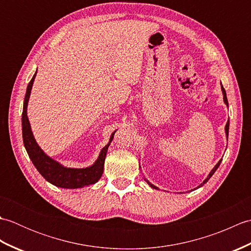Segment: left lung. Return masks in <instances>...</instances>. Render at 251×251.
Instances as JSON below:
<instances>
[{"label": "left lung", "instance_id": "8db88e82", "mask_svg": "<svg viewBox=\"0 0 251 251\" xmlns=\"http://www.w3.org/2000/svg\"><path fill=\"white\" fill-rule=\"evenodd\" d=\"M221 90H222V95H223V101H225V103L226 104V106H227V108H228V102H227V98H226V89L225 88H223V86H222V84H221ZM228 126H230V121H228L227 120V122H226V127H225V130H226V138H228ZM221 161H222V158L220 159V161L219 162H218L217 164H216V166L214 167V168H212L211 169V172L209 173V175H208L207 176V178L204 180V181H202V182L199 185V186H197V189H199V188H201V186H202V185H204L206 182H207V181L208 180H209L211 177H212V175H214L215 173H216V170L218 169V167H219L220 166V163H221ZM140 167V166H139ZM145 180H146V182L149 184V185H150L151 186V188L152 189H155V190H159L158 188H157V186H155V185H154V184H152L151 182H150V181H149L148 179H146L145 178ZM195 190V189H194Z\"/></svg>", "mask_w": 251, "mask_h": 251}]
</instances>
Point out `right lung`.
Returning a JSON list of instances; mask_svg holds the SVG:
<instances>
[{
  "label": "right lung",
  "instance_id": "obj_1",
  "mask_svg": "<svg viewBox=\"0 0 251 251\" xmlns=\"http://www.w3.org/2000/svg\"><path fill=\"white\" fill-rule=\"evenodd\" d=\"M37 72V70H36ZM36 72L34 73L33 77L28 84L26 87V93L25 96L24 101V110H23V117H21V126H23V139L24 145L26 150V153L30 159L33 163L35 168L37 169L42 177H44L46 181L50 183L54 184L58 188L62 189H81L84 186H88L98 182V180L101 178L104 169V159L108 148L111 141L113 140L115 131L112 132L110 137L109 143L105 147L101 149L98 158L96 159L93 165L84 168H70L63 166L62 164L57 162L56 159L51 158L50 156L42 150L40 146L37 145L33 132L31 129V125L26 114L28 110V102L31 95V89L33 86L34 78L36 76Z\"/></svg>",
  "mask_w": 251,
  "mask_h": 251
}]
</instances>
